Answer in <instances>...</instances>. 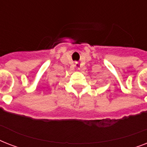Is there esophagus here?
Returning <instances> with one entry per match:
<instances>
[{
    "mask_svg": "<svg viewBox=\"0 0 147 147\" xmlns=\"http://www.w3.org/2000/svg\"><path fill=\"white\" fill-rule=\"evenodd\" d=\"M76 68L78 69V70H79V69H80V68H81V64H79V63H76Z\"/></svg>",
    "mask_w": 147,
    "mask_h": 147,
    "instance_id": "esophagus-1",
    "label": "esophagus"
}]
</instances>
